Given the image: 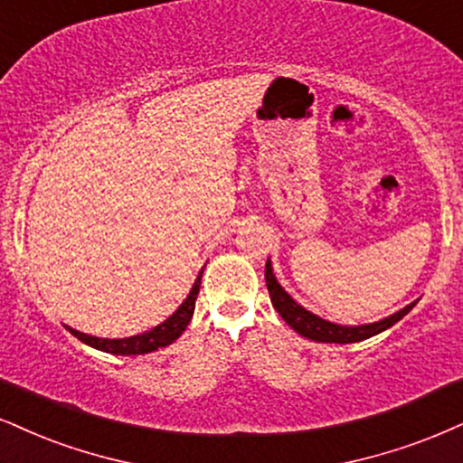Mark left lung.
I'll return each mask as SVG.
<instances>
[{
  "label": "left lung",
  "instance_id": "8db88e82",
  "mask_svg": "<svg viewBox=\"0 0 463 463\" xmlns=\"http://www.w3.org/2000/svg\"><path fill=\"white\" fill-rule=\"evenodd\" d=\"M266 285H268V294H270L272 307H275L279 316L285 319V324L292 326L300 336L317 341V344H356V341L369 339V336H375L384 333L386 328L395 326L399 319L408 316V313L412 311V307L419 302V300L410 302V305L403 307L402 311L392 313V316L380 319V322L361 324V326H341V324L328 322V319L307 311L305 307L298 305L292 296L285 292L281 283L277 281L275 272H272L270 260L266 261Z\"/></svg>",
  "mask_w": 463,
  "mask_h": 463
}]
</instances>
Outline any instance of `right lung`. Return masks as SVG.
Wrapping results in <instances>:
<instances>
[{
  "label": "right lung",
  "mask_w": 463,
  "mask_h": 463,
  "mask_svg": "<svg viewBox=\"0 0 463 463\" xmlns=\"http://www.w3.org/2000/svg\"><path fill=\"white\" fill-rule=\"evenodd\" d=\"M202 275H203V268L199 272L195 283H193L191 292L184 298V302L175 309L171 316L165 319L163 324L154 326L150 330L141 335H133V336H124V339H102V336H92V335H85L79 333L71 326H66V330L77 336L79 341H83L85 345L96 347V350L107 352V354H116V356H133V354H150L158 347H165L169 344H174L178 336L184 333L188 322H191L193 311H195V300L199 294V285H202Z\"/></svg>",
  "instance_id": "right-lung-1"
}]
</instances>
